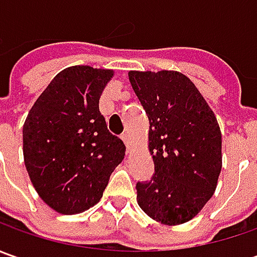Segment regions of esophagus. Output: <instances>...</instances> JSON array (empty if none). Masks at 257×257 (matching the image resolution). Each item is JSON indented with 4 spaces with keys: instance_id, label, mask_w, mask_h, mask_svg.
I'll return each instance as SVG.
<instances>
[{
    "instance_id": "obj_1",
    "label": "esophagus",
    "mask_w": 257,
    "mask_h": 257,
    "mask_svg": "<svg viewBox=\"0 0 257 257\" xmlns=\"http://www.w3.org/2000/svg\"><path fill=\"white\" fill-rule=\"evenodd\" d=\"M121 140H123L124 144H125V147L130 149V144H132V142H130V136H128V134H123V136H121Z\"/></svg>"
}]
</instances>
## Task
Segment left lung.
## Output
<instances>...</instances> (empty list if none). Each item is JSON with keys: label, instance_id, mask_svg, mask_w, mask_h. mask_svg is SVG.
I'll list each match as a JSON object with an SVG mask.
<instances>
[{"label": "left lung", "instance_id": "left-lung-1", "mask_svg": "<svg viewBox=\"0 0 257 257\" xmlns=\"http://www.w3.org/2000/svg\"><path fill=\"white\" fill-rule=\"evenodd\" d=\"M128 80L149 117L154 162L152 180L136 184L137 203L156 222H189L210 200L222 170L217 118L179 71H130Z\"/></svg>", "mask_w": 257, "mask_h": 257}]
</instances>
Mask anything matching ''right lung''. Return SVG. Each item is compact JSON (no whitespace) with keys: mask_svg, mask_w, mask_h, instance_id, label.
<instances>
[{"mask_svg":"<svg viewBox=\"0 0 257 257\" xmlns=\"http://www.w3.org/2000/svg\"><path fill=\"white\" fill-rule=\"evenodd\" d=\"M113 70L68 67L53 78L25 118L23 153L38 196L55 212L75 214L103 196L125 146L107 130L98 103Z\"/></svg>","mask_w":257,"mask_h":257,"instance_id":"1","label":"right lung"}]
</instances>
